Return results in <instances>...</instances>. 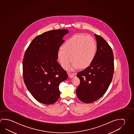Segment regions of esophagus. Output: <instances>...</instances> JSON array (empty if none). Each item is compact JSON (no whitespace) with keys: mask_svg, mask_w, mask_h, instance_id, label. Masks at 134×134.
I'll use <instances>...</instances> for the list:
<instances>
[{"mask_svg":"<svg viewBox=\"0 0 134 134\" xmlns=\"http://www.w3.org/2000/svg\"><path fill=\"white\" fill-rule=\"evenodd\" d=\"M68 75H69V77H70V78H73V77H75V75L74 74L69 73V74H68Z\"/></svg>","mask_w":134,"mask_h":134,"instance_id":"esophagus-1","label":"esophagus"}]
</instances>
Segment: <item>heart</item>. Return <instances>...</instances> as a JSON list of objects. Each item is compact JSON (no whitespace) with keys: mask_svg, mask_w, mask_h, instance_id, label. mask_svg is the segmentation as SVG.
Listing matches in <instances>:
<instances>
[{"mask_svg":"<svg viewBox=\"0 0 134 134\" xmlns=\"http://www.w3.org/2000/svg\"><path fill=\"white\" fill-rule=\"evenodd\" d=\"M96 52V44L93 38L89 36L76 35L69 38L58 51V58L62 66L67 69L73 61L71 70L79 66H89L93 61ZM71 58H70V57Z\"/></svg>","mask_w":134,"mask_h":134,"instance_id":"1","label":"heart"}]
</instances>
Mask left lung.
<instances>
[{
	"label": "left lung",
	"mask_w": 134,
	"mask_h": 134,
	"mask_svg": "<svg viewBox=\"0 0 134 134\" xmlns=\"http://www.w3.org/2000/svg\"><path fill=\"white\" fill-rule=\"evenodd\" d=\"M96 54L90 66L77 73L80 83L76 90L78 98L85 103H91L105 94L113 79L114 56L105 40L94 34Z\"/></svg>",
	"instance_id": "left-lung-1"
}]
</instances>
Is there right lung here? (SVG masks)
<instances>
[{
	"label": "right lung",
	"instance_id": "add662e5",
	"mask_svg": "<svg viewBox=\"0 0 134 134\" xmlns=\"http://www.w3.org/2000/svg\"><path fill=\"white\" fill-rule=\"evenodd\" d=\"M68 30L45 32L33 40L26 50L23 62L24 81L34 98L51 104L60 97L59 86L67 80L66 71L57 61L59 47Z\"/></svg>",
	"mask_w": 134,
	"mask_h": 134
}]
</instances>
